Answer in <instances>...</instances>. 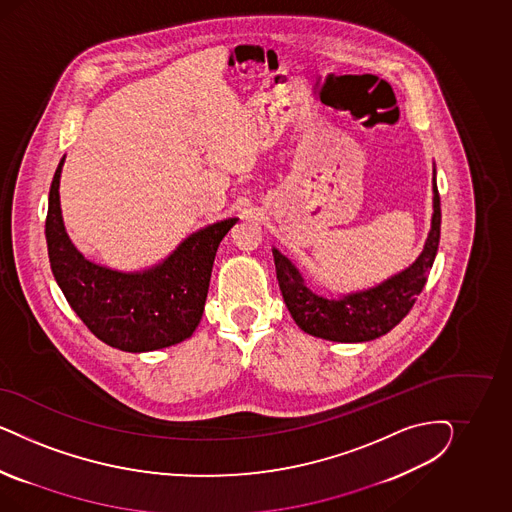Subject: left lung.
I'll return each mask as SVG.
<instances>
[{"mask_svg": "<svg viewBox=\"0 0 512 512\" xmlns=\"http://www.w3.org/2000/svg\"><path fill=\"white\" fill-rule=\"evenodd\" d=\"M441 236V201L434 180V217L432 231L419 259L398 276L385 283L341 300H328L313 295L304 285L289 259L274 249V263L278 274L279 289L296 325L304 332L330 341H370L387 334L413 308L417 296L422 293L428 274L435 261Z\"/></svg>", "mask_w": 512, "mask_h": 512, "instance_id": "1", "label": "left lung"}]
</instances>
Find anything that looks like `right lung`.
I'll return each mask as SVG.
<instances>
[{"mask_svg":"<svg viewBox=\"0 0 512 512\" xmlns=\"http://www.w3.org/2000/svg\"><path fill=\"white\" fill-rule=\"evenodd\" d=\"M48 193V259L69 306L110 347L142 353L187 340L201 323L217 246L236 217L191 234L167 261L125 274L93 264L78 253L63 227L60 172Z\"/></svg>","mask_w":512,"mask_h":512,"instance_id":"add662e5","label":"right lung"}]
</instances>
